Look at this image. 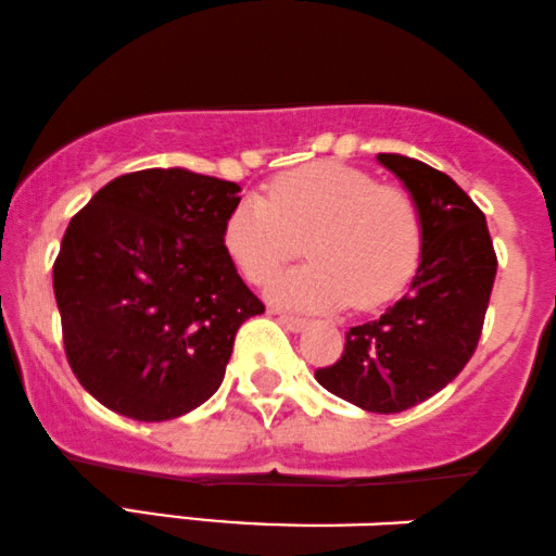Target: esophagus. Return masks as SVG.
I'll return each instance as SVG.
<instances>
[{"instance_id":"esophagus-1","label":"esophagus","mask_w":556,"mask_h":556,"mask_svg":"<svg viewBox=\"0 0 556 556\" xmlns=\"http://www.w3.org/2000/svg\"><path fill=\"white\" fill-rule=\"evenodd\" d=\"M273 315H278L280 325H283V328H289L291 332H302L306 325H309V319L296 317V315H283V312H273Z\"/></svg>"}]
</instances>
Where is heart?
<instances>
[{
    "label": "heart",
    "instance_id": "1",
    "mask_svg": "<svg viewBox=\"0 0 556 556\" xmlns=\"http://www.w3.org/2000/svg\"><path fill=\"white\" fill-rule=\"evenodd\" d=\"M299 241L312 263L280 276L267 291L273 302L371 309L406 289L421 263V207L362 168L319 161L280 174L263 198H241L220 226L226 257L252 286L270 283Z\"/></svg>",
    "mask_w": 556,
    "mask_h": 556
}]
</instances>
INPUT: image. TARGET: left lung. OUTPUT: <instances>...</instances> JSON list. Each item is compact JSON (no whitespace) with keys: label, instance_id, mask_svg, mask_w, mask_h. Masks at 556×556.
Here are the masks:
<instances>
[{"label":"left lung","instance_id":"obj_1","mask_svg":"<svg viewBox=\"0 0 556 556\" xmlns=\"http://www.w3.org/2000/svg\"><path fill=\"white\" fill-rule=\"evenodd\" d=\"M377 161L419 202L421 263L408 296L345 332L343 356L315 380L371 414H401L440 393L473 356L497 257L484 213L447 174L401 153Z\"/></svg>","mask_w":556,"mask_h":556}]
</instances>
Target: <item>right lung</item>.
<instances>
[{"instance_id": "add662e5", "label": "right lung", "mask_w": 556, "mask_h": 556, "mask_svg": "<svg viewBox=\"0 0 556 556\" xmlns=\"http://www.w3.org/2000/svg\"><path fill=\"white\" fill-rule=\"evenodd\" d=\"M241 187L189 168L111 179L64 231L54 296L67 362L98 403L168 421L220 388L233 338L265 306L220 247Z\"/></svg>"}]
</instances>
